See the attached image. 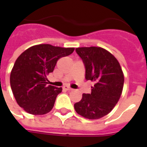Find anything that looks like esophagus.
Returning a JSON list of instances; mask_svg holds the SVG:
<instances>
[{
	"label": "esophagus",
	"mask_w": 147,
	"mask_h": 147,
	"mask_svg": "<svg viewBox=\"0 0 147 147\" xmlns=\"http://www.w3.org/2000/svg\"><path fill=\"white\" fill-rule=\"evenodd\" d=\"M63 90H72V88L68 86H64L63 87Z\"/></svg>",
	"instance_id": "1"
}]
</instances>
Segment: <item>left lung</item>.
<instances>
[{
    "mask_svg": "<svg viewBox=\"0 0 147 147\" xmlns=\"http://www.w3.org/2000/svg\"><path fill=\"white\" fill-rule=\"evenodd\" d=\"M85 67V79L94 83L91 93H83L74 105L76 112L88 119H98L111 112L118 103L124 76L117 59L101 47L76 48Z\"/></svg>",
    "mask_w": 147,
    "mask_h": 147,
    "instance_id": "obj_1",
    "label": "left lung"
}]
</instances>
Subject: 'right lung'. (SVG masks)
Listing matches in <instances>:
<instances>
[{
	"mask_svg": "<svg viewBox=\"0 0 147 147\" xmlns=\"http://www.w3.org/2000/svg\"><path fill=\"white\" fill-rule=\"evenodd\" d=\"M74 51V48L40 44L18 57L11 71L10 85L17 103L26 112L44 115L52 110L62 88L47 85V76L54 71L58 59Z\"/></svg>",
	"mask_w": 147,
	"mask_h": 147,
	"instance_id": "1",
	"label": "right lung"
}]
</instances>
